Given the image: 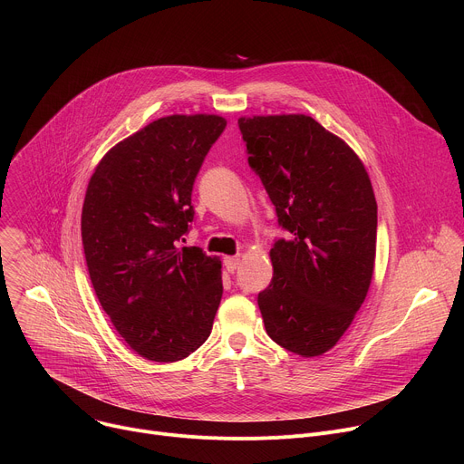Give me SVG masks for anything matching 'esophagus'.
I'll list each match as a JSON object with an SVG mask.
<instances>
[{
    "mask_svg": "<svg viewBox=\"0 0 464 464\" xmlns=\"http://www.w3.org/2000/svg\"><path fill=\"white\" fill-rule=\"evenodd\" d=\"M238 264H240V258H238V256H226V258H224V266H226V270H227L229 274H233V272L238 268Z\"/></svg>",
    "mask_w": 464,
    "mask_h": 464,
    "instance_id": "1",
    "label": "esophagus"
}]
</instances>
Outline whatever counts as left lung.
Listing matches in <instances>:
<instances>
[{"mask_svg":"<svg viewBox=\"0 0 464 464\" xmlns=\"http://www.w3.org/2000/svg\"><path fill=\"white\" fill-rule=\"evenodd\" d=\"M249 167L290 238L270 249L256 297L268 336L303 358L333 349L371 286L376 200L356 152L303 113L240 117Z\"/></svg>","mask_w":464,"mask_h":464,"instance_id":"left-lung-1","label":"left lung"}]
</instances>
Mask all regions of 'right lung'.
Here are the masks:
<instances>
[{
	"label": "right lung",
	"mask_w": 464,
	"mask_h": 464,
	"mask_svg": "<svg viewBox=\"0 0 464 464\" xmlns=\"http://www.w3.org/2000/svg\"><path fill=\"white\" fill-rule=\"evenodd\" d=\"M220 115H169L110 149L82 206V246L93 290L121 338L170 363L211 334L222 262L188 246L194 178L220 138Z\"/></svg>",
	"instance_id": "right-lung-1"
}]
</instances>
